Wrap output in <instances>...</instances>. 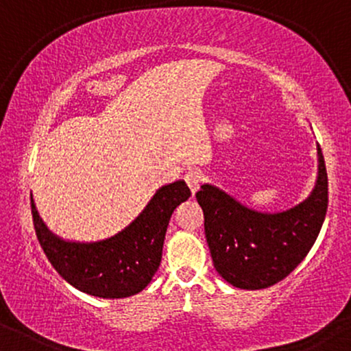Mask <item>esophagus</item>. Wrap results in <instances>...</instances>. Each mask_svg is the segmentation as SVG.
<instances>
[{"label":"esophagus","mask_w":351,"mask_h":351,"mask_svg":"<svg viewBox=\"0 0 351 351\" xmlns=\"http://www.w3.org/2000/svg\"><path fill=\"white\" fill-rule=\"evenodd\" d=\"M184 181H186L188 188L191 189V193H193V195H195V193L199 189L201 183H203V176H201L199 171L189 170L186 175H184Z\"/></svg>","instance_id":"esophagus-1"}]
</instances>
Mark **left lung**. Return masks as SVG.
<instances>
[{"label":"left lung","mask_w":351,"mask_h":351,"mask_svg":"<svg viewBox=\"0 0 351 351\" xmlns=\"http://www.w3.org/2000/svg\"><path fill=\"white\" fill-rule=\"evenodd\" d=\"M318 176L305 201L287 211L259 213L203 184L196 199L217 274L245 291L271 287L291 274L315 243L328 206V178L318 145Z\"/></svg>","instance_id":"obj_1"}]
</instances>
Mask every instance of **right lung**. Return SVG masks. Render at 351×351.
<instances>
[{
    "mask_svg": "<svg viewBox=\"0 0 351 351\" xmlns=\"http://www.w3.org/2000/svg\"><path fill=\"white\" fill-rule=\"evenodd\" d=\"M191 191L184 181L165 184L130 226L99 243H69L54 236L36 211L33 223L44 254L64 280L102 299H123L143 291L158 271L170 217Z\"/></svg>",
    "mask_w": 351,
    "mask_h": 351,
    "instance_id": "right-lung-1",
    "label": "right lung"
}]
</instances>
